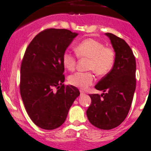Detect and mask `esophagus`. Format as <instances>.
I'll use <instances>...</instances> for the list:
<instances>
[{
  "label": "esophagus",
  "mask_w": 151,
  "mask_h": 151,
  "mask_svg": "<svg viewBox=\"0 0 151 151\" xmlns=\"http://www.w3.org/2000/svg\"><path fill=\"white\" fill-rule=\"evenodd\" d=\"M80 93H81V95H83L85 93V91H83V90H80Z\"/></svg>",
  "instance_id": "esophagus-1"
}]
</instances>
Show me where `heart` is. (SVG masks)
<instances>
[{
	"label": "heart",
	"instance_id": "1",
	"mask_svg": "<svg viewBox=\"0 0 151 151\" xmlns=\"http://www.w3.org/2000/svg\"><path fill=\"white\" fill-rule=\"evenodd\" d=\"M75 51L78 58H89L88 69L93 70L98 76L107 75L115 63V53L113 49L105 46L103 43L93 38H87L76 45ZM63 63L68 70H73L76 57L65 51L63 55ZM93 71L76 72L68 77L69 83L80 88H86L93 83Z\"/></svg>",
	"mask_w": 151,
	"mask_h": 151
}]
</instances>
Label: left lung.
Wrapping results in <instances>:
<instances>
[{"label": "left lung", "mask_w": 151, "mask_h": 151, "mask_svg": "<svg viewBox=\"0 0 151 151\" xmlns=\"http://www.w3.org/2000/svg\"><path fill=\"white\" fill-rule=\"evenodd\" d=\"M106 35L116 53L115 63L95 86L104 93L89 95L91 104L86 114L96 128L111 130L119 126L129 112L136 86V63L131 48L123 39L110 33Z\"/></svg>", "instance_id": "left-lung-1"}]
</instances>
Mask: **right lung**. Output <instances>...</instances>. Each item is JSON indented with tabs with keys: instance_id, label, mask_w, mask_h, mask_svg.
<instances>
[{
	"instance_id": "obj_1",
	"label": "right lung",
	"mask_w": 151,
	"mask_h": 151,
	"mask_svg": "<svg viewBox=\"0 0 151 151\" xmlns=\"http://www.w3.org/2000/svg\"><path fill=\"white\" fill-rule=\"evenodd\" d=\"M77 35L67 29L48 28L35 35L25 50L20 92L27 113L39 128L53 130L61 126L80 95L75 86L63 84V55Z\"/></svg>"
}]
</instances>
